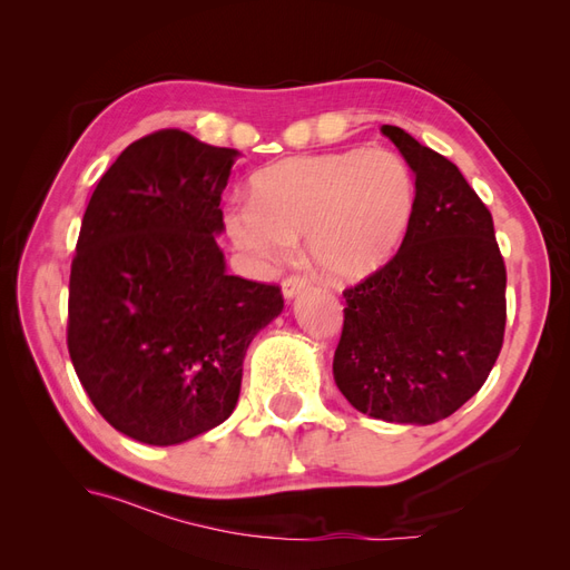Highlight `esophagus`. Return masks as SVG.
Here are the masks:
<instances>
[{"mask_svg": "<svg viewBox=\"0 0 570 570\" xmlns=\"http://www.w3.org/2000/svg\"><path fill=\"white\" fill-rule=\"evenodd\" d=\"M306 287H308V281L302 278V275H289V278H285L283 285H281L285 299H295L299 292H304Z\"/></svg>", "mask_w": 570, "mask_h": 570, "instance_id": "obj_1", "label": "esophagus"}]
</instances>
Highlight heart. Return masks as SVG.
I'll return each mask as SVG.
<instances>
[{"mask_svg":"<svg viewBox=\"0 0 570 570\" xmlns=\"http://www.w3.org/2000/svg\"><path fill=\"white\" fill-rule=\"evenodd\" d=\"M254 202L226 214V233L252 264L283 262L306 235L308 262L333 281L385 266L413 216V176L390 149L292 157L264 168Z\"/></svg>","mask_w":570,"mask_h":570,"instance_id":"b5f03b06","label":"heart"}]
</instances>
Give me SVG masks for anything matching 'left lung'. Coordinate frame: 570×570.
<instances>
[{"mask_svg": "<svg viewBox=\"0 0 570 570\" xmlns=\"http://www.w3.org/2000/svg\"><path fill=\"white\" fill-rule=\"evenodd\" d=\"M381 132L416 176L413 216L392 262L344 289L333 375L371 419L430 425L488 381L504 340L507 268L461 170L402 128Z\"/></svg>", "mask_w": 570, "mask_h": 570, "instance_id": "8db88e82", "label": "left lung"}]
</instances>
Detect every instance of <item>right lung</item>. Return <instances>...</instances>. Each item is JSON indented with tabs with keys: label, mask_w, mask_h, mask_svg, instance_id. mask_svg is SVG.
Wrapping results in <instances>:
<instances>
[{
	"label": "right lung",
	"mask_w": 570,
	"mask_h": 570,
	"mask_svg": "<svg viewBox=\"0 0 570 570\" xmlns=\"http://www.w3.org/2000/svg\"><path fill=\"white\" fill-rule=\"evenodd\" d=\"M239 151L159 130L120 151L82 216L68 354L118 433L168 446L226 421L275 285L226 271L220 195Z\"/></svg>",
	"instance_id": "right-lung-1"
}]
</instances>
